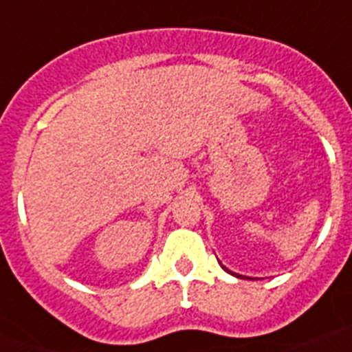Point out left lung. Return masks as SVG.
<instances>
[{"mask_svg":"<svg viewBox=\"0 0 352 352\" xmlns=\"http://www.w3.org/2000/svg\"><path fill=\"white\" fill-rule=\"evenodd\" d=\"M222 268H223V266H222ZM223 270H226V268H223ZM226 272H229V270H226ZM229 273H231V272H229ZM232 275H234V276H238V278H248V276H243V275H236V273H232Z\"/></svg>","mask_w":352,"mask_h":352,"instance_id":"1","label":"left lung"}]
</instances>
